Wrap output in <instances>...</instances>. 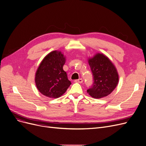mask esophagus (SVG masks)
Here are the masks:
<instances>
[{"mask_svg": "<svg viewBox=\"0 0 146 146\" xmlns=\"http://www.w3.org/2000/svg\"><path fill=\"white\" fill-rule=\"evenodd\" d=\"M74 82L76 83H82L83 82V79H79L78 80H75Z\"/></svg>", "mask_w": 146, "mask_h": 146, "instance_id": "esophagus-1", "label": "esophagus"}]
</instances>
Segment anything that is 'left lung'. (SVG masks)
Listing matches in <instances>:
<instances>
[{
    "label": "left lung",
    "instance_id": "8db88e82",
    "mask_svg": "<svg viewBox=\"0 0 146 146\" xmlns=\"http://www.w3.org/2000/svg\"><path fill=\"white\" fill-rule=\"evenodd\" d=\"M88 60L94 82L92 86L87 90V92L96 99L109 95L115 89L119 82L115 66L108 57L102 53H96Z\"/></svg>",
    "mask_w": 146,
    "mask_h": 146
}]
</instances>
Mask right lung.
<instances>
[{
	"instance_id": "obj_1",
	"label": "right lung",
	"mask_w": 146,
	"mask_h": 146,
	"mask_svg": "<svg viewBox=\"0 0 146 146\" xmlns=\"http://www.w3.org/2000/svg\"><path fill=\"white\" fill-rule=\"evenodd\" d=\"M66 57L60 51L55 50L45 56L35 75L37 89L50 98L62 96L71 85L67 73L63 70Z\"/></svg>"
}]
</instances>
